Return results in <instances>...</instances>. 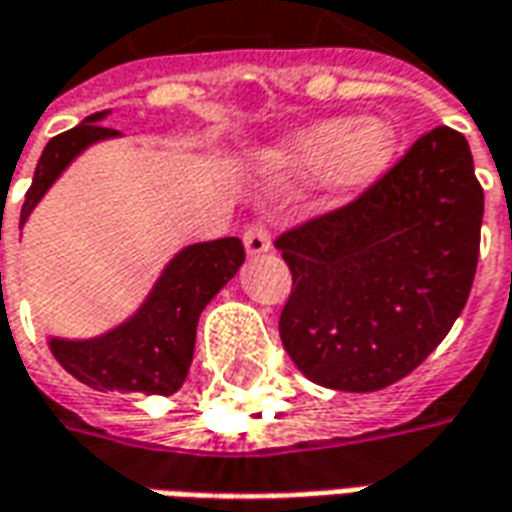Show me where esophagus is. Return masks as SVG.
Wrapping results in <instances>:
<instances>
[{"instance_id":"obj_1","label":"esophagus","mask_w":512,"mask_h":512,"mask_svg":"<svg viewBox=\"0 0 512 512\" xmlns=\"http://www.w3.org/2000/svg\"><path fill=\"white\" fill-rule=\"evenodd\" d=\"M244 246L249 255H263L271 249V230L266 222H252L244 227Z\"/></svg>"}]
</instances>
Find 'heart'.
<instances>
[{
	"mask_svg": "<svg viewBox=\"0 0 512 512\" xmlns=\"http://www.w3.org/2000/svg\"><path fill=\"white\" fill-rule=\"evenodd\" d=\"M395 153V131L384 120L351 123L323 120L293 136L277 153V164L296 175H310L329 164V178L340 189H359L384 172Z\"/></svg>",
	"mask_w": 512,
	"mask_h": 512,
	"instance_id": "heart-1",
	"label": "heart"
}]
</instances>
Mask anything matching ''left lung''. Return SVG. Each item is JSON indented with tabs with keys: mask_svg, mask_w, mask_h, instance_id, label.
<instances>
[{
	"mask_svg": "<svg viewBox=\"0 0 512 512\" xmlns=\"http://www.w3.org/2000/svg\"><path fill=\"white\" fill-rule=\"evenodd\" d=\"M483 186L463 134H422L359 197L277 235L293 288L282 345L304 376L376 392L447 337L472 290Z\"/></svg>",
	"mask_w": 512,
	"mask_h": 512,
	"instance_id": "1",
	"label": "left lung"
}]
</instances>
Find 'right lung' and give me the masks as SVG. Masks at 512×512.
Returning a JSON list of instances; mask_svg holds the SVG:
<instances>
[{
	"label": "right lung",
	"instance_id": "1",
	"mask_svg": "<svg viewBox=\"0 0 512 512\" xmlns=\"http://www.w3.org/2000/svg\"><path fill=\"white\" fill-rule=\"evenodd\" d=\"M104 115L95 112L71 131L49 139L24 197L21 222L84 147L117 136L115 128L98 123ZM241 263L244 244L238 238L189 246L169 263L145 307L131 321L95 340H51V354L73 378L98 392L172 395L189 373L200 312L227 285V279L235 277Z\"/></svg>",
	"mask_w": 512,
	"mask_h": 512
}]
</instances>
